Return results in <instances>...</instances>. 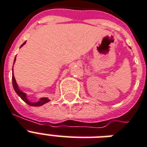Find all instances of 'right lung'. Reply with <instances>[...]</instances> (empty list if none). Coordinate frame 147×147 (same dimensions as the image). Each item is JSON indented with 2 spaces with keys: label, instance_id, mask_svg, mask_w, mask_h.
<instances>
[{
  "label": "right lung",
  "instance_id": "right-lung-1",
  "mask_svg": "<svg viewBox=\"0 0 147 147\" xmlns=\"http://www.w3.org/2000/svg\"><path fill=\"white\" fill-rule=\"evenodd\" d=\"M26 42H24V43L21 45V47H23V46L26 43ZM15 61H16V57H15L14 61H13V64H14ZM12 71H13V70H12ZM12 82H13V88H14L16 93H17V94L20 97V98H21L22 100H24V102H26L27 105H30V106H34V107H36V106L39 107V106H42V105H43L44 104H46V103L49 102V100H50L49 99H48V98H40V100L37 101V102H30V101L26 98V94H25L24 92H23L22 91H20V90L19 89L18 85H17V82H16V79H15L14 78V76H13H13H12Z\"/></svg>",
  "mask_w": 147,
  "mask_h": 147
}]
</instances>
